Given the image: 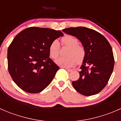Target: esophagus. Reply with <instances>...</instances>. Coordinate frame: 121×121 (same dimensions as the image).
I'll list each match as a JSON object with an SVG mask.
<instances>
[{"instance_id":"1","label":"esophagus","mask_w":121,"mask_h":121,"mask_svg":"<svg viewBox=\"0 0 121 121\" xmlns=\"http://www.w3.org/2000/svg\"><path fill=\"white\" fill-rule=\"evenodd\" d=\"M65 69H66L68 72H71V71H72V70H73L72 69H70V68H65Z\"/></svg>"}]
</instances>
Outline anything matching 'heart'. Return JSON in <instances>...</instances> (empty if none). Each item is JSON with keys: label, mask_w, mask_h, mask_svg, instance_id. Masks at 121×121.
<instances>
[{"label": "heart", "mask_w": 121, "mask_h": 121, "mask_svg": "<svg viewBox=\"0 0 121 121\" xmlns=\"http://www.w3.org/2000/svg\"><path fill=\"white\" fill-rule=\"evenodd\" d=\"M62 43L69 47L66 57H60L56 60L58 65L63 67H71L75 63H80L83 61L85 56V50L83 46L78 44V40L76 37L70 35H66L61 40ZM59 43L55 40L51 44L49 47V53L53 59H56L59 56Z\"/></svg>", "instance_id": "heart-1"}]
</instances>
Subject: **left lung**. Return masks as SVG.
Returning a JSON list of instances; mask_svg holds the SVG:
<instances>
[{"instance_id": "obj_1", "label": "left lung", "mask_w": 121, "mask_h": 121, "mask_svg": "<svg viewBox=\"0 0 121 121\" xmlns=\"http://www.w3.org/2000/svg\"><path fill=\"white\" fill-rule=\"evenodd\" d=\"M63 31L77 38L85 50L80 78L73 81V87L85 96L99 93L108 83L113 71L115 61L111 46L103 35L89 28L69 27Z\"/></svg>"}]
</instances>
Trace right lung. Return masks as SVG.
Listing matches in <instances>:
<instances>
[{
    "label": "right lung",
    "mask_w": 121,
    "mask_h": 121,
    "mask_svg": "<svg viewBox=\"0 0 121 121\" xmlns=\"http://www.w3.org/2000/svg\"><path fill=\"white\" fill-rule=\"evenodd\" d=\"M60 36L58 30L31 27L14 38L8 50V70L20 88L39 93L51 83L59 67L49 57V47Z\"/></svg>",
    "instance_id": "add662e5"
}]
</instances>
